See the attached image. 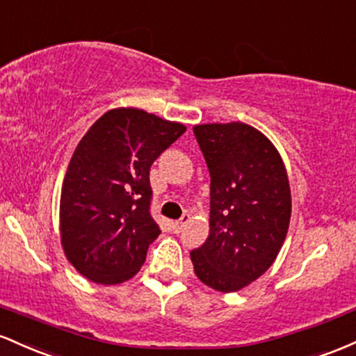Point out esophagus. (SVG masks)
Instances as JSON below:
<instances>
[{"instance_id":"esophagus-1","label":"esophagus","mask_w":356,"mask_h":356,"mask_svg":"<svg viewBox=\"0 0 356 356\" xmlns=\"http://www.w3.org/2000/svg\"><path fill=\"white\" fill-rule=\"evenodd\" d=\"M190 218H191V217H190L188 213H185V215H183V217L179 218V220H177V222L173 223V230H175V232H181L183 229H185V225H186V223L190 222Z\"/></svg>"}]
</instances>
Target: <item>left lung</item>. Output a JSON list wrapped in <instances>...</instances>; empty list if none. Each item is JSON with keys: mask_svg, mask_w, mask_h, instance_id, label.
<instances>
[{"mask_svg": "<svg viewBox=\"0 0 356 356\" xmlns=\"http://www.w3.org/2000/svg\"><path fill=\"white\" fill-rule=\"evenodd\" d=\"M210 171V232L191 250L195 274L220 293L241 291L274 264L291 220L281 154L245 122L193 127Z\"/></svg>", "mask_w": 356, "mask_h": 356, "instance_id": "left-lung-1", "label": "left lung"}]
</instances>
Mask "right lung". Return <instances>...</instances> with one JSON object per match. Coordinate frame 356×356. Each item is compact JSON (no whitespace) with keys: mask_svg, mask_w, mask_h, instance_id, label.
<instances>
[{"mask_svg":"<svg viewBox=\"0 0 356 356\" xmlns=\"http://www.w3.org/2000/svg\"><path fill=\"white\" fill-rule=\"evenodd\" d=\"M186 131L136 107L102 114L81 139L60 195L67 261L95 284L129 281L161 234L149 213V168Z\"/></svg>","mask_w":356,"mask_h":356,"instance_id":"1","label":"right lung"}]
</instances>
